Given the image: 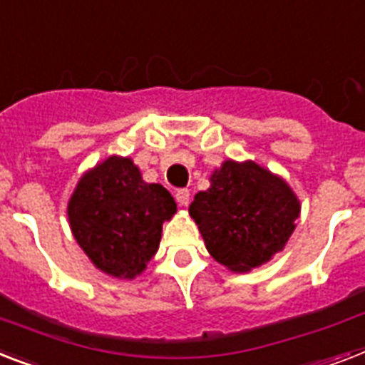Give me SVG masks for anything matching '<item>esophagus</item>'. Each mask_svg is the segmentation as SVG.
Here are the masks:
<instances>
[{"instance_id": "esophagus-1", "label": "esophagus", "mask_w": 365, "mask_h": 365, "mask_svg": "<svg viewBox=\"0 0 365 365\" xmlns=\"http://www.w3.org/2000/svg\"><path fill=\"white\" fill-rule=\"evenodd\" d=\"M189 197H191L189 189H178V191H176V200H178V204H180V206H187Z\"/></svg>"}]
</instances>
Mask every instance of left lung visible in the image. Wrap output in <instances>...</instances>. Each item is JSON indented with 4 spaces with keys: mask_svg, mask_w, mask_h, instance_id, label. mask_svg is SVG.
Instances as JSON below:
<instances>
[{
    "mask_svg": "<svg viewBox=\"0 0 365 365\" xmlns=\"http://www.w3.org/2000/svg\"><path fill=\"white\" fill-rule=\"evenodd\" d=\"M195 195L189 213L213 259L232 272L264 264L285 247L300 202L281 178L257 163L225 161Z\"/></svg>",
    "mask_w": 365,
    "mask_h": 365,
    "instance_id": "obj_1",
    "label": "left lung"
}]
</instances>
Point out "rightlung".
I'll list each match as a JSON object with an SVG mask.
<instances>
[{
    "label": "right lung",
    "mask_w": 365,
    "mask_h": 365,
    "mask_svg": "<svg viewBox=\"0 0 365 365\" xmlns=\"http://www.w3.org/2000/svg\"><path fill=\"white\" fill-rule=\"evenodd\" d=\"M176 202L159 183H146L131 159L108 157L80 178L69 200L76 242L105 274L133 279L161 242L163 221Z\"/></svg>",
    "instance_id": "add662e5"
}]
</instances>
